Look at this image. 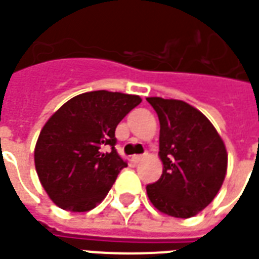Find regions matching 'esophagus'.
Instances as JSON below:
<instances>
[{"mask_svg": "<svg viewBox=\"0 0 259 259\" xmlns=\"http://www.w3.org/2000/svg\"><path fill=\"white\" fill-rule=\"evenodd\" d=\"M146 156H147V153H144V154H135V156L132 157V160H133L135 163H139V161H142Z\"/></svg>", "mask_w": 259, "mask_h": 259, "instance_id": "esophagus-1", "label": "esophagus"}]
</instances>
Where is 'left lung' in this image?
<instances>
[{
	"label": "left lung",
	"mask_w": 259,
	"mask_h": 259,
	"mask_svg": "<svg viewBox=\"0 0 259 259\" xmlns=\"http://www.w3.org/2000/svg\"><path fill=\"white\" fill-rule=\"evenodd\" d=\"M160 122L163 174L147 184V196L161 212L190 218L217 196L227 173L223 139L205 116L183 100L147 98Z\"/></svg>",
	"instance_id": "8db88e82"
}]
</instances>
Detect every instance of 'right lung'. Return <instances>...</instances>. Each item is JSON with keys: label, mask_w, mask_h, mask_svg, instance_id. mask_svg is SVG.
<instances>
[{"label": "right lung", "mask_w": 259, "mask_h": 259, "mask_svg": "<svg viewBox=\"0 0 259 259\" xmlns=\"http://www.w3.org/2000/svg\"><path fill=\"white\" fill-rule=\"evenodd\" d=\"M142 99L136 95L95 91L59 107L42 127L35 168L49 198L62 210L96 207L127 163L115 149L116 126Z\"/></svg>", "instance_id": "right-lung-1"}]
</instances>
